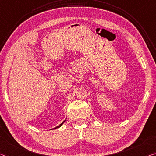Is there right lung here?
I'll return each mask as SVG.
<instances>
[{
  "label": "right lung",
  "instance_id": "1",
  "mask_svg": "<svg viewBox=\"0 0 156 156\" xmlns=\"http://www.w3.org/2000/svg\"><path fill=\"white\" fill-rule=\"evenodd\" d=\"M64 122H65V121L63 122V123H62L61 124H60V125L58 126H57V127H56V128H54V129H56V128H59V127H61L62 125H63V123H64Z\"/></svg>",
  "mask_w": 156,
  "mask_h": 156
}]
</instances>
